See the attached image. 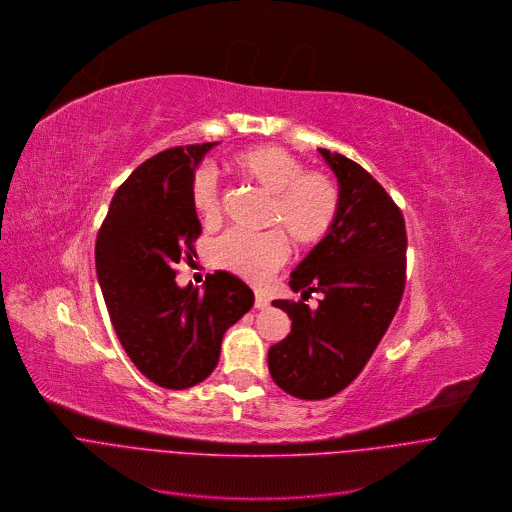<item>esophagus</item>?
Wrapping results in <instances>:
<instances>
[{
  "label": "esophagus",
  "mask_w": 512,
  "mask_h": 512,
  "mask_svg": "<svg viewBox=\"0 0 512 512\" xmlns=\"http://www.w3.org/2000/svg\"><path fill=\"white\" fill-rule=\"evenodd\" d=\"M268 304H270L268 296L262 294V292H256V298H254V306H256V309H266Z\"/></svg>",
  "instance_id": "obj_1"
}]
</instances>
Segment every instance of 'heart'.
Listing matches in <instances>:
<instances>
[{"instance_id":"heart-1","label":"heart","mask_w":512,"mask_h":512,"mask_svg":"<svg viewBox=\"0 0 512 512\" xmlns=\"http://www.w3.org/2000/svg\"><path fill=\"white\" fill-rule=\"evenodd\" d=\"M240 175L270 195L268 224L280 226L298 246L323 242L339 216V189L321 171H304L298 157L278 145H254L232 157ZM191 206L203 222L220 218L216 175L201 167L191 179ZM280 230L244 234L232 230L212 246V260L252 284L268 282L288 258V242Z\"/></svg>"}]
</instances>
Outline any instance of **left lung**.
Listing matches in <instances>:
<instances>
[{
	"label": "left lung",
	"instance_id": "8db88e82",
	"mask_svg": "<svg viewBox=\"0 0 512 512\" xmlns=\"http://www.w3.org/2000/svg\"><path fill=\"white\" fill-rule=\"evenodd\" d=\"M339 181L331 234L292 270L290 288L309 298L274 300L292 329L268 351L274 383L300 399L345 389L385 335L405 286V222L387 191L355 161L319 149Z\"/></svg>",
	"mask_w": 512,
	"mask_h": 512
}]
</instances>
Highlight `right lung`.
<instances>
[{
	"instance_id": "right-lung-1",
	"label": "right lung",
	"mask_w": 512,
	"mask_h": 512,
	"mask_svg": "<svg viewBox=\"0 0 512 512\" xmlns=\"http://www.w3.org/2000/svg\"><path fill=\"white\" fill-rule=\"evenodd\" d=\"M216 145L175 147L141 163L117 189L96 238V276L117 337L165 389L206 379L224 333L254 304L250 286L226 270L208 274L201 288L175 282L173 266L201 232L191 179Z\"/></svg>"
}]
</instances>
